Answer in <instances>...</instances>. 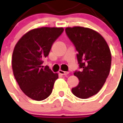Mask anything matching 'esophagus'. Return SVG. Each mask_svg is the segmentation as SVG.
<instances>
[{"instance_id": "obj_1", "label": "esophagus", "mask_w": 123, "mask_h": 123, "mask_svg": "<svg viewBox=\"0 0 123 123\" xmlns=\"http://www.w3.org/2000/svg\"><path fill=\"white\" fill-rule=\"evenodd\" d=\"M59 74H62V75H64V76H67V75H68V72H66V71H63V70H60L59 71Z\"/></svg>"}]
</instances>
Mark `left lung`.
I'll list each match as a JSON object with an SVG mask.
<instances>
[{"mask_svg":"<svg viewBox=\"0 0 123 123\" xmlns=\"http://www.w3.org/2000/svg\"><path fill=\"white\" fill-rule=\"evenodd\" d=\"M65 31L78 54L80 71H75L79 83L72 92L80 98H88L98 93L109 76L111 53L106 41L94 30L81 26L67 27Z\"/></svg>","mask_w":123,"mask_h":123,"instance_id":"1","label":"left lung"}]
</instances>
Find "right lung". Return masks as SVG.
I'll list each match as a JSON object with an SVG mask.
<instances>
[{
    "label": "right lung",
    "instance_id": "obj_1",
    "mask_svg": "<svg viewBox=\"0 0 123 123\" xmlns=\"http://www.w3.org/2000/svg\"><path fill=\"white\" fill-rule=\"evenodd\" d=\"M63 31V28L57 27L32 29L14 47L12 58L14 76L23 92L33 100H43L49 97L59 78L49 67L43 68L41 64Z\"/></svg>",
    "mask_w": 123,
    "mask_h": 123
}]
</instances>
